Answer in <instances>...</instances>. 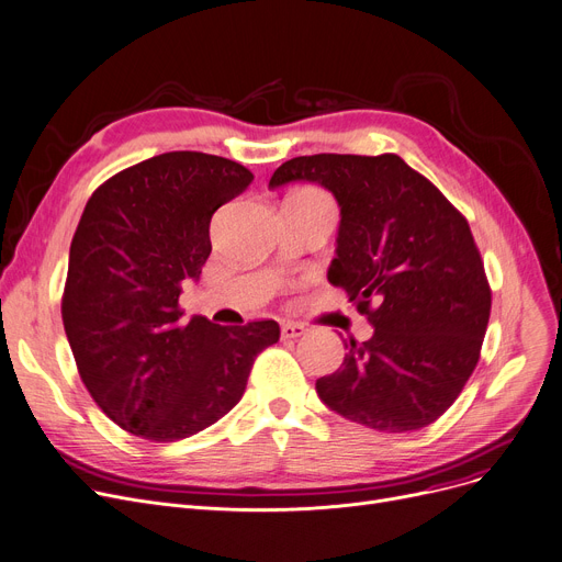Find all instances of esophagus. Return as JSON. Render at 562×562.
Here are the masks:
<instances>
[{"instance_id": "obj_1", "label": "esophagus", "mask_w": 562, "mask_h": 562, "mask_svg": "<svg viewBox=\"0 0 562 562\" xmlns=\"http://www.w3.org/2000/svg\"><path fill=\"white\" fill-rule=\"evenodd\" d=\"M306 334V327L300 323H281V338L290 340V338H300Z\"/></svg>"}]
</instances>
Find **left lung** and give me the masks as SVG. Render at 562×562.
I'll return each mask as SVG.
<instances>
[{
	"instance_id": "1",
	"label": "left lung",
	"mask_w": 562,
	"mask_h": 562,
	"mask_svg": "<svg viewBox=\"0 0 562 562\" xmlns=\"http://www.w3.org/2000/svg\"><path fill=\"white\" fill-rule=\"evenodd\" d=\"M308 180L340 207L329 283L375 327L345 340L342 368L315 382L336 414L380 432L435 423L480 359L492 290L469 222L403 157H292L270 187Z\"/></svg>"
}]
</instances>
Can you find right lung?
I'll return each instance as SVG.
<instances>
[{
    "mask_svg": "<svg viewBox=\"0 0 562 562\" xmlns=\"http://www.w3.org/2000/svg\"><path fill=\"white\" fill-rule=\"evenodd\" d=\"M254 173L233 159L173 150L104 180L77 224L61 300L70 350L95 405L148 441L192 437L228 414L254 359L279 340L274 319L222 327L182 319L217 207Z\"/></svg>",
    "mask_w": 562,
    "mask_h": 562,
    "instance_id": "right-lung-1",
    "label": "right lung"
}]
</instances>
